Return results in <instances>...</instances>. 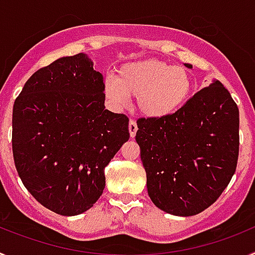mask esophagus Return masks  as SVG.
<instances>
[{
  "label": "esophagus",
  "mask_w": 255,
  "mask_h": 255,
  "mask_svg": "<svg viewBox=\"0 0 255 255\" xmlns=\"http://www.w3.org/2000/svg\"><path fill=\"white\" fill-rule=\"evenodd\" d=\"M138 131V126H136V123L134 120H130L129 121V132H130V136L134 138L135 134Z\"/></svg>",
  "instance_id": "esophagus-1"
}]
</instances>
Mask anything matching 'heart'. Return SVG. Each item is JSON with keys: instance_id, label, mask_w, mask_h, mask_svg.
Returning a JSON list of instances; mask_svg holds the SVG:
<instances>
[{"instance_id": "obj_1", "label": "heart", "mask_w": 255, "mask_h": 255, "mask_svg": "<svg viewBox=\"0 0 255 255\" xmlns=\"http://www.w3.org/2000/svg\"><path fill=\"white\" fill-rule=\"evenodd\" d=\"M191 88L188 70L154 58L123 65L116 79L105 80V94L115 107L124 108L129 97H136L138 111L148 119H162L179 111Z\"/></svg>"}]
</instances>
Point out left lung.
<instances>
[{
	"label": "left lung",
	"instance_id": "8db88e82",
	"mask_svg": "<svg viewBox=\"0 0 255 255\" xmlns=\"http://www.w3.org/2000/svg\"><path fill=\"white\" fill-rule=\"evenodd\" d=\"M135 140L154 206L173 216L198 215L235 173L239 108L222 83L213 80L175 114L139 119Z\"/></svg>",
	"mask_w": 255,
	"mask_h": 255
}]
</instances>
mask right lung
Wrapping results in <instances>:
<instances>
[{
  "label": "right lung",
  "instance_id": "obj_1",
  "mask_svg": "<svg viewBox=\"0 0 255 255\" xmlns=\"http://www.w3.org/2000/svg\"><path fill=\"white\" fill-rule=\"evenodd\" d=\"M105 84L85 53L35 71L12 110V153L22 184L61 216L93 207L105 167L129 140V119L105 107Z\"/></svg>",
  "mask_w": 255,
  "mask_h": 255
}]
</instances>
